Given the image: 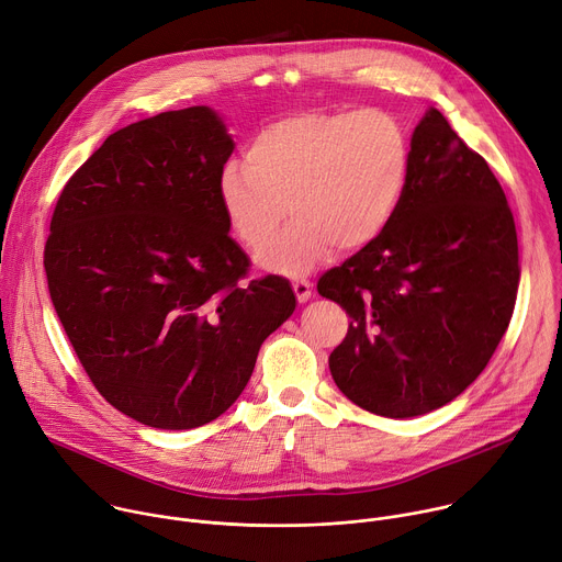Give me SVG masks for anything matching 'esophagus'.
Masks as SVG:
<instances>
[{"mask_svg": "<svg viewBox=\"0 0 562 562\" xmlns=\"http://www.w3.org/2000/svg\"><path fill=\"white\" fill-rule=\"evenodd\" d=\"M293 291H295L297 302H306L313 295V284L306 278H297V280H293Z\"/></svg>", "mask_w": 562, "mask_h": 562, "instance_id": "esophagus-1", "label": "esophagus"}]
</instances>
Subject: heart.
Masks as SVG:
<instances>
[{"label":"heart","instance_id":"obj_1","mask_svg":"<svg viewBox=\"0 0 562 562\" xmlns=\"http://www.w3.org/2000/svg\"><path fill=\"white\" fill-rule=\"evenodd\" d=\"M409 173L407 135L389 113L302 111L267 124L249 144L245 167L220 176V204L245 247L280 276L308 273L338 245L356 251L389 226Z\"/></svg>","mask_w":562,"mask_h":562}]
</instances>
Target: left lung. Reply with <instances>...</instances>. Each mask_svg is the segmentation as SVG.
<instances>
[{
    "label": "left lung",
    "instance_id": "8db88e82",
    "mask_svg": "<svg viewBox=\"0 0 562 562\" xmlns=\"http://www.w3.org/2000/svg\"><path fill=\"white\" fill-rule=\"evenodd\" d=\"M518 282L505 191L431 106L414 128L405 193L389 226L317 282L351 317L329 356L338 389L384 418L445 407L492 360Z\"/></svg>",
    "mask_w": 562,
    "mask_h": 562
}]
</instances>
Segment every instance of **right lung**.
<instances>
[{
	"label": "right lung",
	"instance_id": "1",
	"mask_svg": "<svg viewBox=\"0 0 562 562\" xmlns=\"http://www.w3.org/2000/svg\"><path fill=\"white\" fill-rule=\"evenodd\" d=\"M235 144L209 106L113 135L66 182L44 251L59 323L95 389L155 429H193L245 391L295 311L289 280L243 282L220 176Z\"/></svg>",
	"mask_w": 562,
	"mask_h": 562
}]
</instances>
